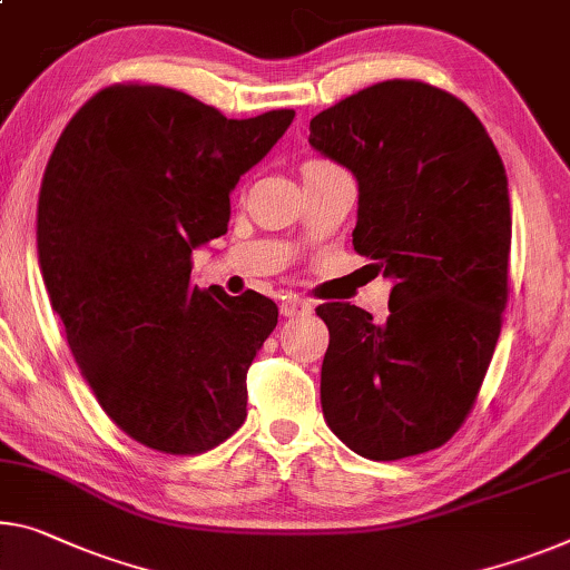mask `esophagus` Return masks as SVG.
<instances>
[{"instance_id":"34e87169","label":"esophagus","mask_w":570,"mask_h":570,"mask_svg":"<svg viewBox=\"0 0 570 570\" xmlns=\"http://www.w3.org/2000/svg\"><path fill=\"white\" fill-rule=\"evenodd\" d=\"M311 311L313 305L297 295H285L283 303H279V313H283L285 318H293V315H308Z\"/></svg>"}]
</instances>
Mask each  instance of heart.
<instances>
[{
  "instance_id": "b5f03b06",
  "label": "heart",
  "mask_w": 570,
  "mask_h": 570,
  "mask_svg": "<svg viewBox=\"0 0 570 570\" xmlns=\"http://www.w3.org/2000/svg\"><path fill=\"white\" fill-rule=\"evenodd\" d=\"M308 165H321V160H313V163H308Z\"/></svg>"
}]
</instances>
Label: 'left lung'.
Wrapping results in <instances>:
<instances>
[{"instance_id": "8db88e82", "label": "left lung", "mask_w": 570, "mask_h": 570, "mask_svg": "<svg viewBox=\"0 0 570 570\" xmlns=\"http://www.w3.org/2000/svg\"><path fill=\"white\" fill-rule=\"evenodd\" d=\"M311 147L354 173V249L395 279L387 321L318 305L321 407L358 456L433 451L474 407L507 305L512 214L492 137L466 104L415 78L311 119Z\"/></svg>"}]
</instances>
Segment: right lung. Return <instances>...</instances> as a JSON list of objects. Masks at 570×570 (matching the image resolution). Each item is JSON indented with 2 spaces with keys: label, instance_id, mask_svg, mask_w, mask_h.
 Instances as JSON below:
<instances>
[{
  "label": "right lung",
  "instance_id": "obj_1",
  "mask_svg": "<svg viewBox=\"0 0 570 570\" xmlns=\"http://www.w3.org/2000/svg\"><path fill=\"white\" fill-rule=\"evenodd\" d=\"M295 117L226 119L194 96L114 83L73 114L38 200V255L76 364L119 431L194 456L247 417V370L277 305L190 285L229 194Z\"/></svg>",
  "mask_w": 570,
  "mask_h": 570
}]
</instances>
